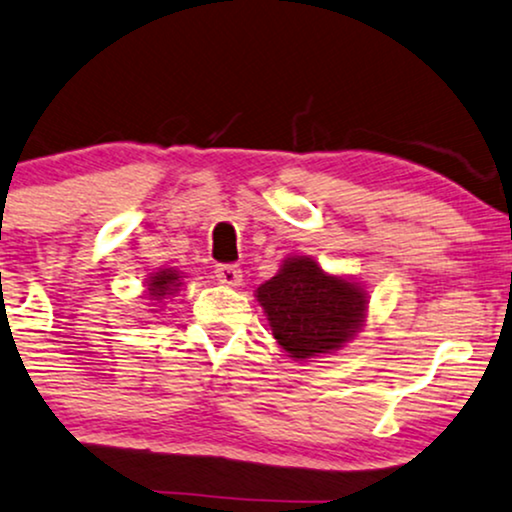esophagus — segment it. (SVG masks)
<instances>
[{
  "mask_svg": "<svg viewBox=\"0 0 512 512\" xmlns=\"http://www.w3.org/2000/svg\"><path fill=\"white\" fill-rule=\"evenodd\" d=\"M214 276H217L219 283L231 288H238L240 281H243V274H240V269L233 267V264H219V267L214 269Z\"/></svg>",
  "mask_w": 512,
  "mask_h": 512,
  "instance_id": "1",
  "label": "esophagus"
}]
</instances>
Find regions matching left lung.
<instances>
[{"instance_id":"1","label":"left lung","mask_w":512,"mask_h":512,"mask_svg":"<svg viewBox=\"0 0 512 512\" xmlns=\"http://www.w3.org/2000/svg\"><path fill=\"white\" fill-rule=\"evenodd\" d=\"M276 343L295 360H310L348 343L367 312L355 281L326 274L310 257H288L279 274L257 288Z\"/></svg>"}]
</instances>
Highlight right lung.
<instances>
[{"instance_id":"obj_1","label":"right lung","mask_w":512,"mask_h":512,"mask_svg":"<svg viewBox=\"0 0 512 512\" xmlns=\"http://www.w3.org/2000/svg\"><path fill=\"white\" fill-rule=\"evenodd\" d=\"M181 276H178L176 269H162L155 276H150V283H147V295H152L155 300H162L164 295H171L178 291L181 286Z\"/></svg>"}]
</instances>
